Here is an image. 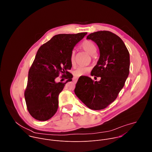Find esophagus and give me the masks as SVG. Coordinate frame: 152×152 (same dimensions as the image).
Instances as JSON below:
<instances>
[{
	"label": "esophagus",
	"instance_id": "34e87169",
	"mask_svg": "<svg viewBox=\"0 0 152 152\" xmlns=\"http://www.w3.org/2000/svg\"><path fill=\"white\" fill-rule=\"evenodd\" d=\"M73 82H76L77 80V77H73Z\"/></svg>",
	"mask_w": 152,
	"mask_h": 152
}]
</instances>
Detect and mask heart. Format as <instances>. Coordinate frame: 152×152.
Instances as JSON below:
<instances>
[{"mask_svg":"<svg viewBox=\"0 0 152 152\" xmlns=\"http://www.w3.org/2000/svg\"><path fill=\"white\" fill-rule=\"evenodd\" d=\"M81 49L87 52L91 56H94L97 53V47L95 43L91 40H84L80 45ZM70 61L72 66L75 65V53L72 52L70 56ZM91 70V68L89 67H80L77 68L76 70L74 71L73 74L76 77H80L85 75V74L89 72Z\"/></svg>","mask_w":152,"mask_h":152,"instance_id":"1","label":"heart"}]
</instances>
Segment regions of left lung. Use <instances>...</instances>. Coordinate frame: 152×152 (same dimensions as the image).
<instances>
[{
    "label": "left lung",
    "mask_w": 152,
    "mask_h": 152,
    "mask_svg": "<svg viewBox=\"0 0 152 152\" xmlns=\"http://www.w3.org/2000/svg\"><path fill=\"white\" fill-rule=\"evenodd\" d=\"M86 38L99 47L100 57L91 75L101 79L94 81L88 76L80 77L75 93L90 109L101 110L113 103L123 88L129 73V53L123 40L111 32L97 31Z\"/></svg>",
    "instance_id": "8db88e82"
}]
</instances>
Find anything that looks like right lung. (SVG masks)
Instances as JSON below:
<instances>
[{
  "mask_svg": "<svg viewBox=\"0 0 152 152\" xmlns=\"http://www.w3.org/2000/svg\"><path fill=\"white\" fill-rule=\"evenodd\" d=\"M87 32L58 34L42 45L38 50L29 70L25 91L27 109L31 115L39 121H46L56 113L58 96L73 75L68 72L72 66L70 56L74 47ZM62 73L66 76L65 83L55 82Z\"/></svg>",
  "mask_w": 152,
  "mask_h": 152,
  "instance_id": "add662e5",
  "label": "right lung"
}]
</instances>
